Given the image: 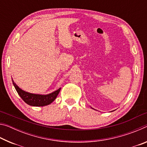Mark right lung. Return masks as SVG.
Instances as JSON below:
<instances>
[{
  "mask_svg": "<svg viewBox=\"0 0 147 147\" xmlns=\"http://www.w3.org/2000/svg\"><path fill=\"white\" fill-rule=\"evenodd\" d=\"M12 82L21 98L27 104L32 106H45L51 104L55 100L61 89V88H59L57 90L47 94H35L23 90L14 82L13 79H12Z\"/></svg>",
  "mask_w": 147,
  "mask_h": 147,
  "instance_id": "1",
  "label": "right lung"
}]
</instances>
